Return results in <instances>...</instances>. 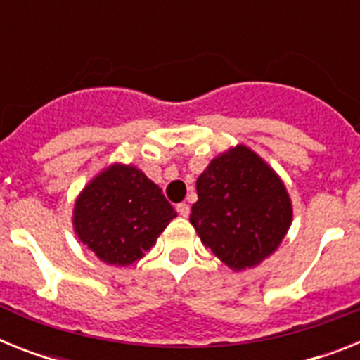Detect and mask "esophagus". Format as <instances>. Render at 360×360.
<instances>
[{
    "instance_id": "obj_1",
    "label": "esophagus",
    "mask_w": 360,
    "mask_h": 360,
    "mask_svg": "<svg viewBox=\"0 0 360 360\" xmlns=\"http://www.w3.org/2000/svg\"><path fill=\"white\" fill-rule=\"evenodd\" d=\"M176 211H178V214L184 216V218H187V216H189V212H191V207L187 205V203H178Z\"/></svg>"
}]
</instances>
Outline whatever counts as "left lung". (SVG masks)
Masks as SVG:
<instances>
[{
  "label": "left lung",
  "mask_w": 360,
  "mask_h": 360,
  "mask_svg": "<svg viewBox=\"0 0 360 360\" xmlns=\"http://www.w3.org/2000/svg\"><path fill=\"white\" fill-rule=\"evenodd\" d=\"M191 224L232 270L252 269L274 252L292 224V202L274 169L247 146L212 158L196 180Z\"/></svg>",
  "instance_id": "left-lung-1"
}]
</instances>
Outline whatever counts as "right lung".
I'll return each instance as SVG.
<instances>
[{
    "mask_svg": "<svg viewBox=\"0 0 360 360\" xmlns=\"http://www.w3.org/2000/svg\"><path fill=\"white\" fill-rule=\"evenodd\" d=\"M174 216L160 187L141 169L113 164L77 196L73 231L101 262L126 266L146 256Z\"/></svg>",
    "mask_w": 360,
    "mask_h": 360,
    "instance_id": "obj_1",
    "label": "right lung"
}]
</instances>
